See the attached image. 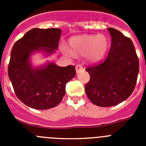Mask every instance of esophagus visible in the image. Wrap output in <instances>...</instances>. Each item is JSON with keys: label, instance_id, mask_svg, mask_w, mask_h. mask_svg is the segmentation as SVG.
<instances>
[{"label": "esophagus", "instance_id": "obj_1", "mask_svg": "<svg viewBox=\"0 0 146 146\" xmlns=\"http://www.w3.org/2000/svg\"><path fill=\"white\" fill-rule=\"evenodd\" d=\"M75 69H76V72H77V73H78V72H80V71H82V69H83V68H82V65H80V64H77L75 67Z\"/></svg>", "mask_w": 146, "mask_h": 146}]
</instances>
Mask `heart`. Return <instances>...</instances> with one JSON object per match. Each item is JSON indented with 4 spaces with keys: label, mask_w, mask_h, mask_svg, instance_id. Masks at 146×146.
<instances>
[{
    "label": "heart",
    "mask_w": 146,
    "mask_h": 146,
    "mask_svg": "<svg viewBox=\"0 0 146 146\" xmlns=\"http://www.w3.org/2000/svg\"><path fill=\"white\" fill-rule=\"evenodd\" d=\"M109 44V39L103 34L82 35L70 40L71 51L66 47H63L62 50L69 55H86L89 62L96 63L106 55Z\"/></svg>",
    "instance_id": "obj_1"
}]
</instances>
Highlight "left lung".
Instances as JSON below:
<instances>
[{
    "label": "left lung",
    "mask_w": 146,
    "mask_h": 146,
    "mask_svg": "<svg viewBox=\"0 0 146 146\" xmlns=\"http://www.w3.org/2000/svg\"><path fill=\"white\" fill-rule=\"evenodd\" d=\"M111 47L104 62L88 67L90 80L85 86L88 98L99 107H112L132 94L139 72V59L131 40L108 28Z\"/></svg>",
    "instance_id": "8db88e82"
}]
</instances>
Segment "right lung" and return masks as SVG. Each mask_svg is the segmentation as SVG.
Listing matches in <instances>:
<instances>
[{
  "label": "right lung",
  "instance_id": "add662e5",
  "mask_svg": "<svg viewBox=\"0 0 146 146\" xmlns=\"http://www.w3.org/2000/svg\"><path fill=\"white\" fill-rule=\"evenodd\" d=\"M61 30L33 28L17 40L11 51L8 74L16 96L36 110L57 106L65 95L66 85L75 76L74 66L60 67L53 63L33 68L30 57L42 51L50 55L58 47Z\"/></svg>",
  "mask_w": 146,
  "mask_h": 146
}]
</instances>
